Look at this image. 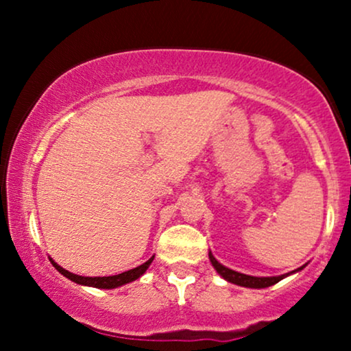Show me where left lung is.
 <instances>
[{
  "label": "left lung",
  "instance_id": "left-lung-1",
  "mask_svg": "<svg viewBox=\"0 0 351 351\" xmlns=\"http://www.w3.org/2000/svg\"><path fill=\"white\" fill-rule=\"evenodd\" d=\"M209 261H211L213 267L216 269V272L219 274V276L223 277V279H226L228 282H231V284L241 285V287H249V289L271 287V285L277 284V282L284 279V277L291 276V274H292V272H289V274H284V276H277V277H254V276H245V274L236 272V271H232V269H228L226 265L217 263L216 257L213 256L211 252H209ZM300 269H297V271H300ZM293 272H295V271H293Z\"/></svg>",
  "mask_w": 351,
  "mask_h": 351
}]
</instances>
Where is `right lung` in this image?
Returning <instances> with one entry per match:
<instances>
[{"instance_id":"add662e5","label":"right lung","mask_w":351,"mask_h":351,"mask_svg":"<svg viewBox=\"0 0 351 351\" xmlns=\"http://www.w3.org/2000/svg\"><path fill=\"white\" fill-rule=\"evenodd\" d=\"M153 257L152 256L150 259L147 261V263H143L142 265H138V267L135 269H130V271L127 272H122V274H117V276H108V277H84V276H77V274H72L69 271H66V269H62L58 263H54V261L51 259V264L54 265L58 271L62 274L64 277H67V279H71L72 282H75V284H80V285H88V287H95V289H115V287H120V285H125L128 284V282H134L138 279L140 276H143L145 271L148 269V265L153 263Z\"/></svg>"}]
</instances>
